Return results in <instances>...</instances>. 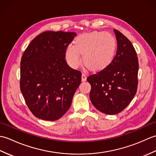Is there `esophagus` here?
I'll list each match as a JSON object with an SVG mask.
<instances>
[{
    "instance_id": "esophagus-1",
    "label": "esophagus",
    "mask_w": 156,
    "mask_h": 156,
    "mask_svg": "<svg viewBox=\"0 0 156 156\" xmlns=\"http://www.w3.org/2000/svg\"><path fill=\"white\" fill-rule=\"evenodd\" d=\"M87 80V74L86 73H82V81H86Z\"/></svg>"
}]
</instances>
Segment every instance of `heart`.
I'll return each mask as SVG.
<instances>
[{
  "instance_id": "heart-1",
  "label": "heart",
  "mask_w": 156,
  "mask_h": 156,
  "mask_svg": "<svg viewBox=\"0 0 156 156\" xmlns=\"http://www.w3.org/2000/svg\"><path fill=\"white\" fill-rule=\"evenodd\" d=\"M117 50L115 38L108 33L94 31L79 35L74 45H69L66 50V59L72 68H77L82 63L83 53L85 64L96 71L107 68L113 60Z\"/></svg>"
}]
</instances>
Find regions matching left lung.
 I'll use <instances>...</instances> for the list:
<instances>
[{"mask_svg":"<svg viewBox=\"0 0 156 156\" xmlns=\"http://www.w3.org/2000/svg\"><path fill=\"white\" fill-rule=\"evenodd\" d=\"M117 50L107 68L87 78L91 85L90 98L94 107L103 113L115 115L123 111L136 94L138 58L131 42L114 29Z\"/></svg>","mask_w":156,"mask_h":156,"instance_id":"left-lung-1","label":"left lung"}]
</instances>
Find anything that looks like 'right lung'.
<instances>
[{
    "label": "right lung",
    "mask_w": 156,
    "mask_h": 156,
    "mask_svg": "<svg viewBox=\"0 0 156 156\" xmlns=\"http://www.w3.org/2000/svg\"><path fill=\"white\" fill-rule=\"evenodd\" d=\"M74 32L45 31L33 39L21 60L20 89L35 117L56 121L68 111L82 73L66 62Z\"/></svg>",
    "instance_id": "1"
}]
</instances>
